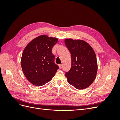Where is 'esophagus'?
Here are the masks:
<instances>
[{"instance_id": "obj_1", "label": "esophagus", "mask_w": 120, "mask_h": 120, "mask_svg": "<svg viewBox=\"0 0 120 120\" xmlns=\"http://www.w3.org/2000/svg\"><path fill=\"white\" fill-rule=\"evenodd\" d=\"M62 67H63L62 64H60V65H59V68H60V69H61V68H62Z\"/></svg>"}]
</instances>
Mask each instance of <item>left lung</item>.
I'll return each mask as SVG.
<instances>
[{"label":"left lung","instance_id":"8db88e82","mask_svg":"<svg viewBox=\"0 0 120 120\" xmlns=\"http://www.w3.org/2000/svg\"><path fill=\"white\" fill-rule=\"evenodd\" d=\"M64 43L71 59V68L66 73L68 82L77 89H86L96 78L98 64L96 53L91 46L83 40L67 38Z\"/></svg>","mask_w":120,"mask_h":120}]
</instances>
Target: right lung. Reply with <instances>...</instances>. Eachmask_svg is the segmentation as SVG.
I'll list each match as a JSON object with an SVG mask.
<instances>
[{
  "instance_id": "right-lung-1",
  "label": "right lung",
  "mask_w": 120,
  "mask_h": 120,
  "mask_svg": "<svg viewBox=\"0 0 120 120\" xmlns=\"http://www.w3.org/2000/svg\"><path fill=\"white\" fill-rule=\"evenodd\" d=\"M57 41L56 38L41 35L32 39L23 50L21 68L25 77L33 85H44L55 75L59 67L54 64L52 50Z\"/></svg>"
}]
</instances>
